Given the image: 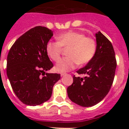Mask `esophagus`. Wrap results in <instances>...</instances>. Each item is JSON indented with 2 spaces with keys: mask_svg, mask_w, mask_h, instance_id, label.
Here are the masks:
<instances>
[{
  "mask_svg": "<svg viewBox=\"0 0 129 129\" xmlns=\"http://www.w3.org/2000/svg\"><path fill=\"white\" fill-rule=\"evenodd\" d=\"M66 74V73H64V72H61V76H63Z\"/></svg>",
  "mask_w": 129,
  "mask_h": 129,
  "instance_id": "1",
  "label": "esophagus"
}]
</instances>
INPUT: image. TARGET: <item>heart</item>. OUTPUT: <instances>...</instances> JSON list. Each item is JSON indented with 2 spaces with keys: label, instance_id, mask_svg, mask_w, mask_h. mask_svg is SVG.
<instances>
[{
  "label": "heart",
  "instance_id": "obj_1",
  "mask_svg": "<svg viewBox=\"0 0 129 129\" xmlns=\"http://www.w3.org/2000/svg\"><path fill=\"white\" fill-rule=\"evenodd\" d=\"M58 42L50 41L46 45V51L50 58L58 61L62 53V47H69L68 56L60 59L55 65V70L61 72L75 69L79 64H85L91 61L96 52V42L83 33L69 31L58 35Z\"/></svg>",
  "mask_w": 129,
  "mask_h": 129
}]
</instances>
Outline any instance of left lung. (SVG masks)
I'll return each mask as SVG.
<instances>
[{"instance_id":"1","label":"left lung","mask_w":129,"mask_h":129,"mask_svg":"<svg viewBox=\"0 0 129 129\" xmlns=\"http://www.w3.org/2000/svg\"><path fill=\"white\" fill-rule=\"evenodd\" d=\"M95 55L83 68L77 71L83 77H73V83L67 88L68 98L81 107H92L107 95L113 83L116 59L112 44L100 31L95 34Z\"/></svg>"}]
</instances>
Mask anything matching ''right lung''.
<instances>
[{"label":"right lung","mask_w":129,"mask_h":129,"mask_svg":"<svg viewBox=\"0 0 129 129\" xmlns=\"http://www.w3.org/2000/svg\"><path fill=\"white\" fill-rule=\"evenodd\" d=\"M53 36L51 29L36 26L14 43L7 57V76L13 92L21 102L36 106L52 96L53 86L60 79L58 74L46 72L53 67L46 51Z\"/></svg>","instance_id":"right-lung-1"}]
</instances>
